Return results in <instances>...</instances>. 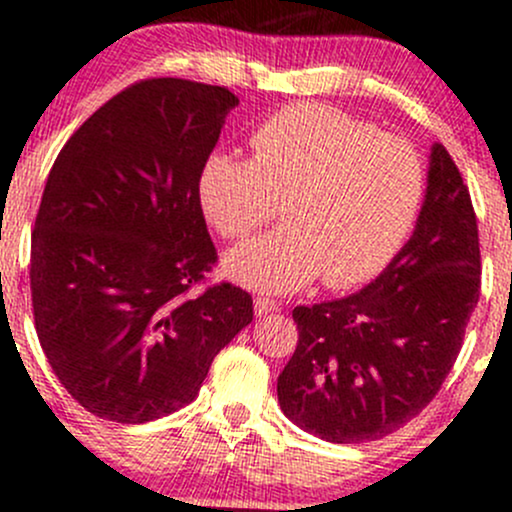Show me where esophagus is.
Masks as SVG:
<instances>
[{"mask_svg":"<svg viewBox=\"0 0 512 512\" xmlns=\"http://www.w3.org/2000/svg\"><path fill=\"white\" fill-rule=\"evenodd\" d=\"M254 310H256L258 317L268 315V312L278 310V302L276 300H268V298H256L254 300Z\"/></svg>","mask_w":512,"mask_h":512,"instance_id":"obj_1","label":"esophagus"}]
</instances>
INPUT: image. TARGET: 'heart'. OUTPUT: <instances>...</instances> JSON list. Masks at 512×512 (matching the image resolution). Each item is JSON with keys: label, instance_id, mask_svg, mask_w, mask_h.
<instances>
[{"label": "heart", "instance_id": "1", "mask_svg": "<svg viewBox=\"0 0 512 512\" xmlns=\"http://www.w3.org/2000/svg\"><path fill=\"white\" fill-rule=\"evenodd\" d=\"M251 158L212 153L197 178L207 222L244 239L273 217L283 227L239 246L227 276L261 293H293L317 276L349 288L376 276L415 224L425 170L408 141L322 104H293L249 139Z\"/></svg>", "mask_w": 512, "mask_h": 512}]
</instances>
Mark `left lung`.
<instances>
[{
	"mask_svg": "<svg viewBox=\"0 0 512 512\" xmlns=\"http://www.w3.org/2000/svg\"><path fill=\"white\" fill-rule=\"evenodd\" d=\"M478 293L469 188L434 144L415 232L381 276L354 295L293 310L298 346L278 376L280 410L334 444L395 432L442 388Z\"/></svg>",
	"mask_w": 512,
	"mask_h": 512,
	"instance_id": "left-lung-1",
	"label": "left lung"
}]
</instances>
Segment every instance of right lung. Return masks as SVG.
Segmentation results:
<instances>
[{"label":"right lung","mask_w":512,"mask_h":512,"mask_svg":"<svg viewBox=\"0 0 512 512\" xmlns=\"http://www.w3.org/2000/svg\"><path fill=\"white\" fill-rule=\"evenodd\" d=\"M239 97L151 78L102 104L58 153L31 234L43 354L102 420L185 408L212 359L254 320L232 283L190 295L217 261L197 178Z\"/></svg>","instance_id":"obj_1"}]
</instances>
